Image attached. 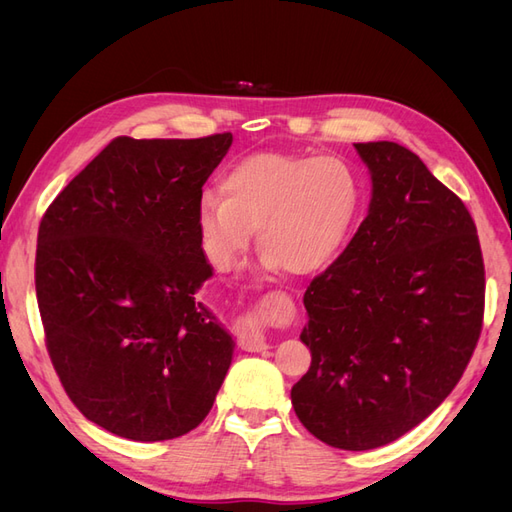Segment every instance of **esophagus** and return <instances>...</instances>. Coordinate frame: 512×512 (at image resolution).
Wrapping results in <instances>:
<instances>
[{"mask_svg":"<svg viewBox=\"0 0 512 512\" xmlns=\"http://www.w3.org/2000/svg\"><path fill=\"white\" fill-rule=\"evenodd\" d=\"M237 342L245 352H260L267 348V339L256 327V316L252 312H247L237 322Z\"/></svg>","mask_w":512,"mask_h":512,"instance_id":"obj_1","label":"esophagus"}]
</instances>
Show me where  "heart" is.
Segmentation results:
<instances>
[{
    "label": "heart",
    "mask_w": 512,
    "mask_h": 512,
    "mask_svg": "<svg viewBox=\"0 0 512 512\" xmlns=\"http://www.w3.org/2000/svg\"><path fill=\"white\" fill-rule=\"evenodd\" d=\"M359 200V179L344 160L262 151L226 170L220 194L200 196L196 230L220 271L237 267L256 230L269 269L312 275L344 247Z\"/></svg>",
    "instance_id": "heart-1"
}]
</instances>
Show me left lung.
I'll use <instances>...</instances> for the list:
<instances>
[{
    "label": "left lung",
    "instance_id": "1",
    "mask_svg": "<svg viewBox=\"0 0 512 512\" xmlns=\"http://www.w3.org/2000/svg\"><path fill=\"white\" fill-rule=\"evenodd\" d=\"M371 175L367 218L305 290L294 412L324 444L369 451L436 410L483 329L485 265L470 211L397 143H354Z\"/></svg>",
    "mask_w": 512,
    "mask_h": 512
}]
</instances>
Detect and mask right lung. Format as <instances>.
Wrapping results in <instances>:
<instances>
[{
	"label": "right lung",
	"instance_id": "add662e5",
	"mask_svg": "<svg viewBox=\"0 0 512 512\" xmlns=\"http://www.w3.org/2000/svg\"><path fill=\"white\" fill-rule=\"evenodd\" d=\"M232 134L117 136L42 215L36 297L61 386L91 423L136 442L196 429L235 342L196 292L213 275L196 230Z\"/></svg>",
	"mask_w": 512,
	"mask_h": 512
}]
</instances>
